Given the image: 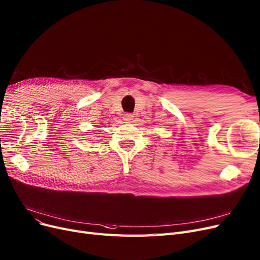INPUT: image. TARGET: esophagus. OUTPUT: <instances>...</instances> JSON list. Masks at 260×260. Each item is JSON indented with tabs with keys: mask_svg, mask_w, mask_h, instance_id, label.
<instances>
[{
	"mask_svg": "<svg viewBox=\"0 0 260 260\" xmlns=\"http://www.w3.org/2000/svg\"><path fill=\"white\" fill-rule=\"evenodd\" d=\"M123 119L126 120L127 122H130V121L133 120V115H131V114H124Z\"/></svg>",
	"mask_w": 260,
	"mask_h": 260,
	"instance_id": "1",
	"label": "esophagus"
}]
</instances>
